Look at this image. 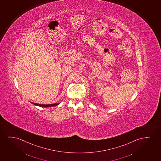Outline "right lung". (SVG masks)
Listing matches in <instances>:
<instances>
[{
	"instance_id": "add662e5",
	"label": "right lung",
	"mask_w": 161,
	"mask_h": 161,
	"mask_svg": "<svg viewBox=\"0 0 161 161\" xmlns=\"http://www.w3.org/2000/svg\"><path fill=\"white\" fill-rule=\"evenodd\" d=\"M35 105H37L39 107H44V108H48V107H54L56 106L57 105H58V103H55V104H36V103H31Z\"/></svg>"
}]
</instances>
